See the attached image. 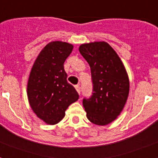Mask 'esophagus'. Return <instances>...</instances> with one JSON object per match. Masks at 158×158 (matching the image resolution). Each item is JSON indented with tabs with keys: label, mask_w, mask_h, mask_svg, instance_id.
<instances>
[{
	"label": "esophagus",
	"mask_w": 158,
	"mask_h": 158,
	"mask_svg": "<svg viewBox=\"0 0 158 158\" xmlns=\"http://www.w3.org/2000/svg\"><path fill=\"white\" fill-rule=\"evenodd\" d=\"M75 89H76V91H78V93L80 95V87H79V85H75Z\"/></svg>",
	"instance_id": "obj_1"
}]
</instances>
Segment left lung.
Returning <instances> with one entry per match:
<instances>
[{
    "label": "left lung",
    "instance_id": "8db88e82",
    "mask_svg": "<svg viewBox=\"0 0 158 158\" xmlns=\"http://www.w3.org/2000/svg\"><path fill=\"white\" fill-rule=\"evenodd\" d=\"M79 50L89 64L93 86L91 96L83 99L87 117L93 124L106 125L120 115L128 99L126 70L107 42L83 44Z\"/></svg>",
    "mask_w": 158,
    "mask_h": 158
}]
</instances>
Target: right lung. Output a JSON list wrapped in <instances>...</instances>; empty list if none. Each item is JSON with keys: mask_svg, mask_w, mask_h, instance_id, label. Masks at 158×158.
Wrapping results in <instances>:
<instances>
[{"mask_svg": "<svg viewBox=\"0 0 158 158\" xmlns=\"http://www.w3.org/2000/svg\"><path fill=\"white\" fill-rule=\"evenodd\" d=\"M73 50L67 42H51L37 58L27 85L30 107L46 124H55L69 105L79 99L75 88L67 82L64 62Z\"/></svg>", "mask_w": 158, "mask_h": 158, "instance_id": "add662e5", "label": "right lung"}]
</instances>
